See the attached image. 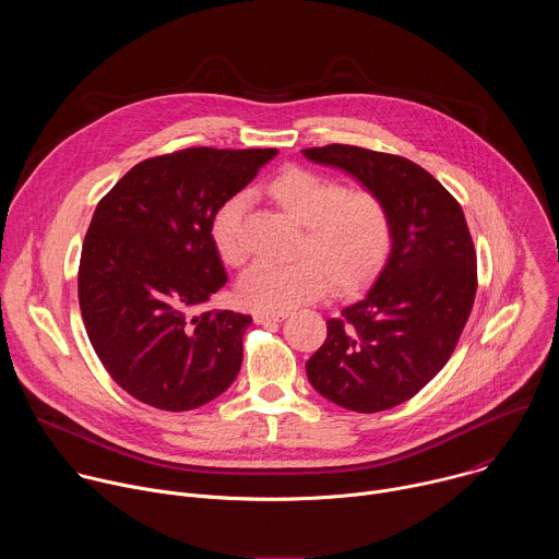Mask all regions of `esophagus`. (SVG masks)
Returning <instances> with one entry per match:
<instances>
[{
	"instance_id": "34e87169",
	"label": "esophagus",
	"mask_w": 559,
	"mask_h": 559,
	"mask_svg": "<svg viewBox=\"0 0 559 559\" xmlns=\"http://www.w3.org/2000/svg\"><path fill=\"white\" fill-rule=\"evenodd\" d=\"M287 313H263V311H257L254 313V323L257 325H270V323H281L285 321Z\"/></svg>"
}]
</instances>
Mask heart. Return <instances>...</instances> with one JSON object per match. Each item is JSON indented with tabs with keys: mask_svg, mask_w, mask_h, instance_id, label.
<instances>
[{
	"mask_svg": "<svg viewBox=\"0 0 559 559\" xmlns=\"http://www.w3.org/2000/svg\"><path fill=\"white\" fill-rule=\"evenodd\" d=\"M270 197L305 225L300 257L289 265L254 263L238 281L246 307L287 313L321 298L330 283L352 294L369 285L384 267L393 223L386 203L371 190H347L341 181L300 166L283 168L267 186ZM248 194L227 197L212 214L210 236L223 263L236 267L248 257L243 216Z\"/></svg>",
	"mask_w": 559,
	"mask_h": 559,
	"instance_id": "1",
	"label": "heart"
}]
</instances>
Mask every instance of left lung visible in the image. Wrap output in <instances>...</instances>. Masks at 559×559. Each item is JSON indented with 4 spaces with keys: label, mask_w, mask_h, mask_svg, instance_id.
<instances>
[{
    "label": "left lung",
    "mask_w": 559,
    "mask_h": 559,
    "mask_svg": "<svg viewBox=\"0 0 559 559\" xmlns=\"http://www.w3.org/2000/svg\"><path fill=\"white\" fill-rule=\"evenodd\" d=\"M309 162L349 173L389 207L393 243L367 296L328 321L305 365L311 386L358 414L414 397L451 358L477 287L475 248L460 203L405 156L332 143Z\"/></svg>",
    "instance_id": "8db88e82"
}]
</instances>
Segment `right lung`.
Listing matches in <instances>:
<instances>
[{"instance_id": "right-lung-1", "label": "right lung", "mask_w": 559, "mask_h": 559, "mask_svg": "<svg viewBox=\"0 0 559 559\" xmlns=\"http://www.w3.org/2000/svg\"><path fill=\"white\" fill-rule=\"evenodd\" d=\"M272 156L274 147L152 156L99 201L79 261V307L102 365L136 401L190 412L241 369L252 318L192 309L227 283L210 236L214 210Z\"/></svg>"}]
</instances>
